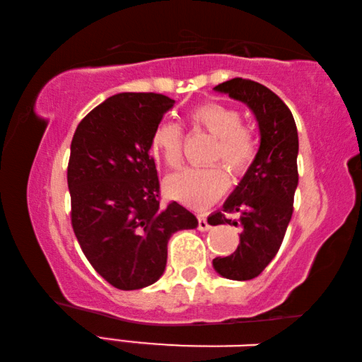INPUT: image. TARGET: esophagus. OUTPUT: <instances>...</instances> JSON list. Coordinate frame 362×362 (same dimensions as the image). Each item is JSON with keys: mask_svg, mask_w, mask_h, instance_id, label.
Listing matches in <instances>:
<instances>
[{"mask_svg": "<svg viewBox=\"0 0 362 362\" xmlns=\"http://www.w3.org/2000/svg\"><path fill=\"white\" fill-rule=\"evenodd\" d=\"M209 228H211V225H209V222H207L206 216H199V217H198V230L207 231Z\"/></svg>", "mask_w": 362, "mask_h": 362, "instance_id": "esophagus-1", "label": "esophagus"}]
</instances>
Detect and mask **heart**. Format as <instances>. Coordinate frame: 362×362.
I'll return each instance as SVG.
<instances>
[{
  "instance_id": "b5f03b06",
  "label": "heart",
  "mask_w": 362,
  "mask_h": 362,
  "mask_svg": "<svg viewBox=\"0 0 362 362\" xmlns=\"http://www.w3.org/2000/svg\"><path fill=\"white\" fill-rule=\"evenodd\" d=\"M196 127L216 137L211 159L223 161L233 174L240 175L254 161L257 153L255 134L243 124V115L223 103L207 102L189 113ZM183 132L179 124L170 121L159 122L151 136V150L168 168H179L182 163ZM228 188V174L216 164L211 168H187L166 180L170 198L193 209L211 206Z\"/></svg>"
}]
</instances>
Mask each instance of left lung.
Instances as JSON below:
<instances>
[{"instance_id":"left-lung-1","label":"left lung","mask_w":362,"mask_h":362,"mask_svg":"<svg viewBox=\"0 0 362 362\" xmlns=\"http://www.w3.org/2000/svg\"><path fill=\"white\" fill-rule=\"evenodd\" d=\"M214 89L246 103L259 122V151L223 204V211L238 213V218L228 219L223 212L207 218L211 225L241 226L238 249L214 259L212 265L226 279L247 281L274 259L291 222L298 185V134L291 110L263 84L233 78Z\"/></svg>"}]
</instances>
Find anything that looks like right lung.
Masks as SVG:
<instances>
[{"label":"right lung","mask_w":362,"mask_h":362,"mask_svg":"<svg viewBox=\"0 0 362 362\" xmlns=\"http://www.w3.org/2000/svg\"><path fill=\"white\" fill-rule=\"evenodd\" d=\"M175 100L155 93L108 97L79 122L66 180L71 226L86 259L121 291L161 278L168 241L198 220L179 203L159 206L151 136Z\"/></svg>","instance_id":"add662e5"}]
</instances>
